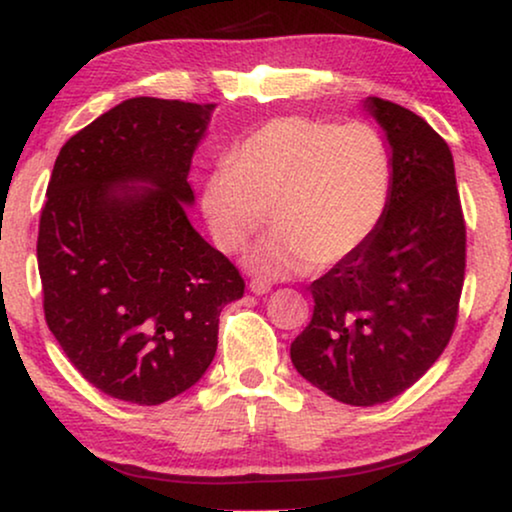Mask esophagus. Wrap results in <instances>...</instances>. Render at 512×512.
I'll use <instances>...</instances> for the list:
<instances>
[{"label":"esophagus","instance_id":"obj_1","mask_svg":"<svg viewBox=\"0 0 512 512\" xmlns=\"http://www.w3.org/2000/svg\"><path fill=\"white\" fill-rule=\"evenodd\" d=\"M270 289H272V284L268 282V279L256 277V279H251V282H249V291L256 293V296H265V293H268Z\"/></svg>","mask_w":512,"mask_h":512}]
</instances>
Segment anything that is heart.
Returning a JSON list of instances; mask_svg holds the SVG:
<instances>
[{
    "label": "heart",
    "mask_w": 512,
    "mask_h": 512,
    "mask_svg": "<svg viewBox=\"0 0 512 512\" xmlns=\"http://www.w3.org/2000/svg\"><path fill=\"white\" fill-rule=\"evenodd\" d=\"M391 179V151L373 125L279 116L207 174L200 207L226 254L247 247L270 212L277 230L247 265L270 277L293 275L356 254L384 219Z\"/></svg>",
    "instance_id": "1"
}]
</instances>
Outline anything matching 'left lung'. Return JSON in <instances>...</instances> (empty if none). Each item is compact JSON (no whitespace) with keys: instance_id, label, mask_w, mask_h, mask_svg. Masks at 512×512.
<instances>
[{"instance_id":"obj_1","label":"left lung","mask_w":512,"mask_h":512,"mask_svg":"<svg viewBox=\"0 0 512 512\" xmlns=\"http://www.w3.org/2000/svg\"><path fill=\"white\" fill-rule=\"evenodd\" d=\"M363 109L391 151L389 205L373 237L310 284L312 319L291 361L326 396L368 408L412 387L450 342L466 228L445 139L401 104L366 97Z\"/></svg>"}]
</instances>
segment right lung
Returning a JSON list of instances; mask_svg holds the SVG:
<instances>
[{"instance_id": "right-lung-1", "label": "right lung", "mask_w": 512, "mask_h": 512, "mask_svg": "<svg viewBox=\"0 0 512 512\" xmlns=\"http://www.w3.org/2000/svg\"><path fill=\"white\" fill-rule=\"evenodd\" d=\"M214 104L132 97L62 146L41 209L46 324L86 380L160 405L205 375L244 279L188 221Z\"/></svg>"}]
</instances>
